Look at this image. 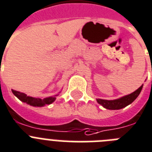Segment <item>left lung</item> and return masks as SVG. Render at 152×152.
<instances>
[{
  "instance_id": "left-lung-1",
  "label": "left lung",
  "mask_w": 152,
  "mask_h": 152,
  "mask_svg": "<svg viewBox=\"0 0 152 152\" xmlns=\"http://www.w3.org/2000/svg\"><path fill=\"white\" fill-rule=\"evenodd\" d=\"M142 87H143V85L141 86L137 90H135L134 92L131 93V94L123 96V97L118 99L105 100L98 99H97V102H99V104L102 105L104 108H105V109H107L115 110V109H122V108L129 105V104H131L132 102L138 97V95H139L140 92H141V91H142Z\"/></svg>"
}]
</instances>
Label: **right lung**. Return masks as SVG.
<instances>
[{
	"instance_id": "add662e5",
	"label": "right lung",
	"mask_w": 152,
	"mask_h": 152,
	"mask_svg": "<svg viewBox=\"0 0 152 152\" xmlns=\"http://www.w3.org/2000/svg\"><path fill=\"white\" fill-rule=\"evenodd\" d=\"M12 92L15 96H17L20 101L23 102H27V104L33 106H37V107H40V106H43L44 105H49L53 102L56 99V97H48V98H45L43 99L39 98H34V97H31V96H27V95L23 93V92H18V91L13 90Z\"/></svg>"
}]
</instances>
